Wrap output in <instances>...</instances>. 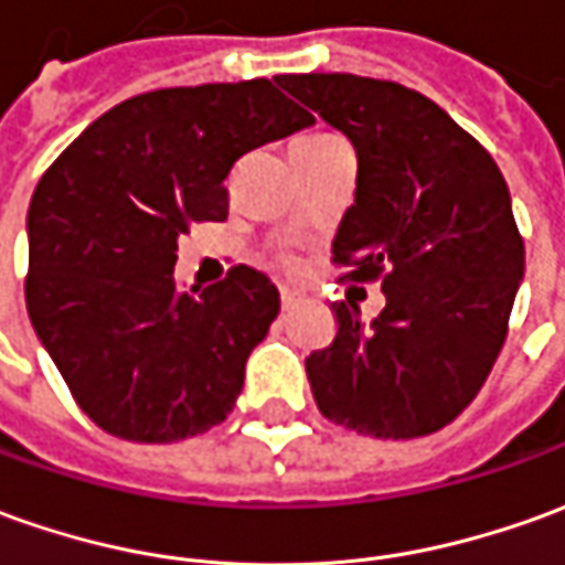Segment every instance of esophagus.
<instances>
[{
	"label": "esophagus",
	"mask_w": 565,
	"mask_h": 565,
	"mask_svg": "<svg viewBox=\"0 0 565 565\" xmlns=\"http://www.w3.org/2000/svg\"><path fill=\"white\" fill-rule=\"evenodd\" d=\"M279 301H282V310H289V307H295L298 301H305V295L289 289V286H282V289H279Z\"/></svg>",
	"instance_id": "obj_1"
}]
</instances>
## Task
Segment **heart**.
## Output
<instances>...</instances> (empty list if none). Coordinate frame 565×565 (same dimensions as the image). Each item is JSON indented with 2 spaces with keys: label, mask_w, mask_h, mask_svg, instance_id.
I'll return each mask as SVG.
<instances>
[{
  "label": "heart",
  "mask_w": 565,
  "mask_h": 565,
  "mask_svg": "<svg viewBox=\"0 0 565 565\" xmlns=\"http://www.w3.org/2000/svg\"><path fill=\"white\" fill-rule=\"evenodd\" d=\"M329 147H348V143L334 131H310L295 143V150H329ZM282 264H291V258H282Z\"/></svg>",
  "instance_id": "obj_1"
}]
</instances>
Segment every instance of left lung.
<instances>
[{
    "mask_svg": "<svg viewBox=\"0 0 565 565\" xmlns=\"http://www.w3.org/2000/svg\"><path fill=\"white\" fill-rule=\"evenodd\" d=\"M276 82L356 147V202L332 243L341 282H381L365 326L334 301L332 344L307 356L320 412L348 430L412 439L449 424L483 387L523 279L511 193L483 143L430 97L353 73Z\"/></svg>",
    "mask_w": 565,
    "mask_h": 565,
    "instance_id": "8db88e82",
    "label": "left lung"
}]
</instances>
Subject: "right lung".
<instances>
[{"instance_id":"right-lung-1","label":"right lung","mask_w":565,"mask_h":565,"mask_svg":"<svg viewBox=\"0 0 565 565\" xmlns=\"http://www.w3.org/2000/svg\"><path fill=\"white\" fill-rule=\"evenodd\" d=\"M310 122L270 79L159 88L104 113L42 174L26 313L100 430L178 443L231 415L279 291L236 264L178 295V236L227 217L224 181L248 150Z\"/></svg>"}]
</instances>
